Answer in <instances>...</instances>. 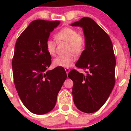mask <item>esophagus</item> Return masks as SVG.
<instances>
[{
	"label": "esophagus",
	"instance_id": "34e87169",
	"mask_svg": "<svg viewBox=\"0 0 131 131\" xmlns=\"http://www.w3.org/2000/svg\"><path fill=\"white\" fill-rule=\"evenodd\" d=\"M65 70L66 71V73H67V74L69 73V72L70 71V69L69 68H65Z\"/></svg>",
	"mask_w": 131,
	"mask_h": 131
}]
</instances>
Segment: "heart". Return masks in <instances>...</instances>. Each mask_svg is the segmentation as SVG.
Returning <instances> with one entry per match:
<instances>
[{"instance_id": "heart-1", "label": "heart", "mask_w": 131, "mask_h": 131, "mask_svg": "<svg viewBox=\"0 0 131 131\" xmlns=\"http://www.w3.org/2000/svg\"><path fill=\"white\" fill-rule=\"evenodd\" d=\"M57 42H67L66 52L67 53L56 57L53 61L56 67L68 68L76 60L75 54L80 55L85 47V39L83 35L79 34L74 28L64 27L55 33L54 36ZM46 50L49 55H54L56 51V43L51 39H48L45 43Z\"/></svg>"}]
</instances>
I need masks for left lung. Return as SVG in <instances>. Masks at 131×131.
<instances>
[{
    "label": "left lung",
    "instance_id": "left-lung-1",
    "mask_svg": "<svg viewBox=\"0 0 131 131\" xmlns=\"http://www.w3.org/2000/svg\"><path fill=\"white\" fill-rule=\"evenodd\" d=\"M71 26L83 28L85 49L76 66L88 70L85 74L76 70L68 74L73 82V101L79 110L92 113L104 104L115 84L113 47L107 33L90 18H82Z\"/></svg>",
    "mask_w": 131,
    "mask_h": 131
}]
</instances>
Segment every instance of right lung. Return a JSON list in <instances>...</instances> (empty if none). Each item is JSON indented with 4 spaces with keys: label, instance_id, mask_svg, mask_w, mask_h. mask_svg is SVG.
<instances>
[{
    "label": "right lung",
    "instance_id": "add662e5",
    "mask_svg": "<svg viewBox=\"0 0 131 131\" xmlns=\"http://www.w3.org/2000/svg\"><path fill=\"white\" fill-rule=\"evenodd\" d=\"M60 23L33 21L16 42L12 61L14 84L23 104L36 114H46L54 108L67 78L64 68L47 70L51 57L46 50V41Z\"/></svg>",
    "mask_w": 131,
    "mask_h": 131
}]
</instances>
